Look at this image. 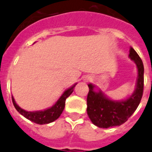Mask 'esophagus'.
<instances>
[{
    "instance_id": "1",
    "label": "esophagus",
    "mask_w": 152,
    "mask_h": 152,
    "mask_svg": "<svg viewBox=\"0 0 152 152\" xmlns=\"http://www.w3.org/2000/svg\"><path fill=\"white\" fill-rule=\"evenodd\" d=\"M88 80H90V78H89V79H88Z\"/></svg>"
}]
</instances>
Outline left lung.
<instances>
[{"label":"left lung","instance_id":"1","mask_svg":"<svg viewBox=\"0 0 152 152\" xmlns=\"http://www.w3.org/2000/svg\"><path fill=\"white\" fill-rule=\"evenodd\" d=\"M129 57L137 68L136 88L130 96L124 100H113L106 96L101 90L95 91V86L88 84L87 114L94 125L101 128L121 125L126 122L138 107L144 90V65L132 47Z\"/></svg>","mask_w":152,"mask_h":152}]
</instances>
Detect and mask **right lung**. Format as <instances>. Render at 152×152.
Masks as SVG:
<instances>
[{"label":"right lung","mask_w":152,"mask_h":152,"mask_svg":"<svg viewBox=\"0 0 152 152\" xmlns=\"http://www.w3.org/2000/svg\"><path fill=\"white\" fill-rule=\"evenodd\" d=\"M76 83L69 88L68 90H66L54 105L48 108V109L44 110L26 111L16 104L13 96H12V102H13L15 109L17 110L21 115L24 116L25 118H27L31 121L34 122L35 124H45L52 123V122L58 119L59 116L61 115V113H62L63 110H64L66 98L69 97L71 95V94L73 92V88L76 86Z\"/></svg>","instance_id":"obj_1"}]
</instances>
